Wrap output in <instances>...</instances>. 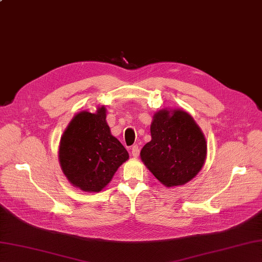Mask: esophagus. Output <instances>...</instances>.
<instances>
[{
    "instance_id": "esophagus-1",
    "label": "esophagus",
    "mask_w": 262,
    "mask_h": 262,
    "mask_svg": "<svg viewBox=\"0 0 262 262\" xmlns=\"http://www.w3.org/2000/svg\"><path fill=\"white\" fill-rule=\"evenodd\" d=\"M131 153H132V157H135V158H138V157H139V155H140V149H139V146H138L137 144H135V145L132 146Z\"/></svg>"
}]
</instances>
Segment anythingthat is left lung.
<instances>
[{"mask_svg":"<svg viewBox=\"0 0 262 262\" xmlns=\"http://www.w3.org/2000/svg\"><path fill=\"white\" fill-rule=\"evenodd\" d=\"M151 137L140 156L164 186H181L201 170L207 157V142L200 127L187 112H157L151 124Z\"/></svg>","mask_w":262,"mask_h":262,"instance_id":"8db88e82","label":"left lung"}]
</instances>
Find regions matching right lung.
I'll list each match as a JSON object with an SVG mask.
<instances>
[{"instance_id":"right-lung-1","label":"right lung","mask_w":262,"mask_h":262,"mask_svg":"<svg viewBox=\"0 0 262 262\" xmlns=\"http://www.w3.org/2000/svg\"><path fill=\"white\" fill-rule=\"evenodd\" d=\"M105 109L80 112L72 119L60 142L59 159L68 180L83 191L99 192L112 179L129 153L111 136Z\"/></svg>"}]
</instances>
